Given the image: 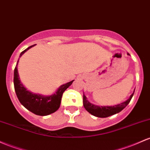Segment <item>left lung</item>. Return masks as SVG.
<instances>
[{
	"mask_svg": "<svg viewBox=\"0 0 150 150\" xmlns=\"http://www.w3.org/2000/svg\"><path fill=\"white\" fill-rule=\"evenodd\" d=\"M134 91L132 94L129 97V98L127 100H126L124 103H122L120 104L115 105V106H104L100 107L97 106L93 104H91L87 100L86 97L83 94V105L85 110L90 112V114L94 115L98 117H108L111 116L117 113L120 112L122 110L124 109L125 108L129 103L130 100L134 95Z\"/></svg>",
	"mask_w": 150,
	"mask_h": 150,
	"instance_id": "1",
	"label": "left lung"
}]
</instances>
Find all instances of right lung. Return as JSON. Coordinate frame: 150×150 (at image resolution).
I'll use <instances>...</instances> for the list:
<instances>
[{
  "instance_id": "right-lung-1",
  "label": "right lung",
  "mask_w": 150,
  "mask_h": 150,
  "mask_svg": "<svg viewBox=\"0 0 150 150\" xmlns=\"http://www.w3.org/2000/svg\"><path fill=\"white\" fill-rule=\"evenodd\" d=\"M34 45H35L30 46L23 52H21L20 57H21V55L25 51H27L29 48H30ZM18 60L14 70L13 83L15 91H16V95L18 98L20 103L23 105L26 109L30 111L31 112L37 115H40V116L48 115L57 111L60 108L62 94L70 85H71L74 80L61 85L60 88L57 89L56 93L50 95V96L45 97L40 95L32 93L29 92L28 90H26L24 88L23 85L21 83V81H20L17 68Z\"/></svg>"
}]
</instances>
